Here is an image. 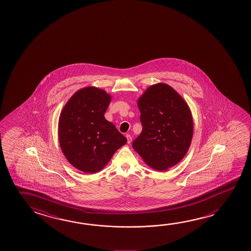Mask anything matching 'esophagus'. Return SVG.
Listing matches in <instances>:
<instances>
[{
	"mask_svg": "<svg viewBox=\"0 0 251 251\" xmlns=\"http://www.w3.org/2000/svg\"><path fill=\"white\" fill-rule=\"evenodd\" d=\"M126 138H127V144H130L132 141L131 136H130V135H128V134H127V135H126Z\"/></svg>",
	"mask_w": 251,
	"mask_h": 251,
	"instance_id": "esophagus-1",
	"label": "esophagus"
}]
</instances>
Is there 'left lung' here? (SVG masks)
Listing matches in <instances>:
<instances>
[{
	"mask_svg": "<svg viewBox=\"0 0 251 251\" xmlns=\"http://www.w3.org/2000/svg\"><path fill=\"white\" fill-rule=\"evenodd\" d=\"M143 130L132 146L150 167L166 171L189 150L193 119L187 102L170 85H151L137 100Z\"/></svg>",
	"mask_w": 251,
	"mask_h": 251,
	"instance_id": "obj_1",
	"label": "left lung"
}]
</instances>
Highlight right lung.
Masks as SVG:
<instances>
[{
	"label": "right lung",
	"instance_id": "add662e5",
	"mask_svg": "<svg viewBox=\"0 0 251 251\" xmlns=\"http://www.w3.org/2000/svg\"><path fill=\"white\" fill-rule=\"evenodd\" d=\"M111 99L102 89H80L60 115L58 136L62 151L73 167L86 174L102 170L127 143V138L104 116Z\"/></svg>",
	"mask_w": 251,
	"mask_h": 251
}]
</instances>
